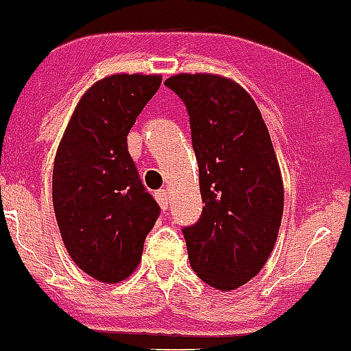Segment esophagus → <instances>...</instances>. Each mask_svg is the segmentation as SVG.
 I'll use <instances>...</instances> for the list:
<instances>
[{"label": "esophagus", "instance_id": "1", "mask_svg": "<svg viewBox=\"0 0 351 351\" xmlns=\"http://www.w3.org/2000/svg\"><path fill=\"white\" fill-rule=\"evenodd\" d=\"M154 198L158 200L161 209H167V207H169V195H167V190H158L156 193H154Z\"/></svg>", "mask_w": 351, "mask_h": 351}]
</instances>
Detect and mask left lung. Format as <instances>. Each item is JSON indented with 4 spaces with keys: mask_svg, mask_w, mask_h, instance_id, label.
Returning <instances> with one entry per match:
<instances>
[{
    "mask_svg": "<svg viewBox=\"0 0 351 351\" xmlns=\"http://www.w3.org/2000/svg\"><path fill=\"white\" fill-rule=\"evenodd\" d=\"M167 88L184 101L206 204L184 226L191 269L209 287L235 290L271 256L283 216V179L258 107L237 82L179 73Z\"/></svg>",
    "mask_w": 351,
    "mask_h": 351,
    "instance_id": "1",
    "label": "left lung"
}]
</instances>
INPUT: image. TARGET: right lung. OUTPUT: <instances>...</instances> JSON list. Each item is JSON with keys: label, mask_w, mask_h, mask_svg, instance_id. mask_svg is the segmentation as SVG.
<instances>
[{"label": "right lung", "mask_w": 351, "mask_h": 351, "mask_svg": "<svg viewBox=\"0 0 351 351\" xmlns=\"http://www.w3.org/2000/svg\"><path fill=\"white\" fill-rule=\"evenodd\" d=\"M160 84V75L141 73L95 82L56 153L52 204L61 237L79 269L104 283H119L137 269L160 216L126 142Z\"/></svg>", "instance_id": "1"}]
</instances>
